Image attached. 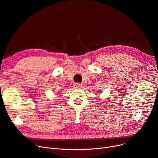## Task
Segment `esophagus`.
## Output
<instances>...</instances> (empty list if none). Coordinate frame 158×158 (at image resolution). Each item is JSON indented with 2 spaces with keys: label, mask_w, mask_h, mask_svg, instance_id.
Wrapping results in <instances>:
<instances>
[{
  "label": "esophagus",
  "mask_w": 158,
  "mask_h": 158,
  "mask_svg": "<svg viewBox=\"0 0 158 158\" xmlns=\"http://www.w3.org/2000/svg\"><path fill=\"white\" fill-rule=\"evenodd\" d=\"M74 88H81V84H79V83H76V84H74Z\"/></svg>",
  "instance_id": "34e87169"
}]
</instances>
